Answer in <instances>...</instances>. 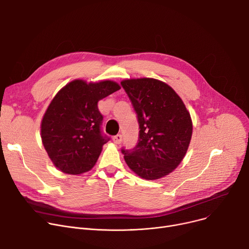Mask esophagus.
Here are the masks:
<instances>
[{
	"label": "esophagus",
	"mask_w": 249,
	"mask_h": 249,
	"mask_svg": "<svg viewBox=\"0 0 249 249\" xmlns=\"http://www.w3.org/2000/svg\"><path fill=\"white\" fill-rule=\"evenodd\" d=\"M113 141H114V143H116V144H120V143L122 142V135H121V134L115 135V136L113 137Z\"/></svg>",
	"instance_id": "34e87169"
}]
</instances>
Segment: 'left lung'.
<instances>
[{
  "label": "left lung",
  "instance_id": "left-lung-1",
  "mask_svg": "<svg viewBox=\"0 0 249 249\" xmlns=\"http://www.w3.org/2000/svg\"><path fill=\"white\" fill-rule=\"evenodd\" d=\"M121 86L133 106L139 137L133 149L122 148L124 159L138 176L155 180L171 173L184 158L192 136V121L183 101L164 82L128 79Z\"/></svg>",
  "mask_w": 249,
  "mask_h": 249
}]
</instances>
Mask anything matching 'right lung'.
Wrapping results in <instances>:
<instances>
[{"label": "right lung", "mask_w": 249, "mask_h": 249, "mask_svg": "<svg viewBox=\"0 0 249 249\" xmlns=\"http://www.w3.org/2000/svg\"><path fill=\"white\" fill-rule=\"evenodd\" d=\"M113 81L87 83L74 80L63 87L50 103L41 124V137L55 166L67 174L92 169L110 140L101 130L103 116L98 102L118 91Z\"/></svg>", "instance_id": "obj_1"}]
</instances>
